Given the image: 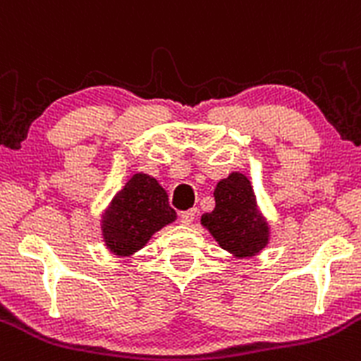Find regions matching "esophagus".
Returning a JSON list of instances; mask_svg holds the SVG:
<instances>
[{"label": "esophagus", "mask_w": 361, "mask_h": 361, "mask_svg": "<svg viewBox=\"0 0 361 361\" xmlns=\"http://www.w3.org/2000/svg\"><path fill=\"white\" fill-rule=\"evenodd\" d=\"M195 214H197V211H195V209H190V211L181 212L180 221L183 223V225H190V223L193 221V219H195Z\"/></svg>", "instance_id": "1"}]
</instances>
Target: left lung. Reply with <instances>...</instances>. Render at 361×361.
Wrapping results in <instances>:
<instances>
[{
    "label": "left lung",
    "instance_id": "obj_1",
    "mask_svg": "<svg viewBox=\"0 0 361 361\" xmlns=\"http://www.w3.org/2000/svg\"><path fill=\"white\" fill-rule=\"evenodd\" d=\"M216 207L202 216V225L223 249L238 257H249L268 244V225L256 209L250 181L231 173L214 190Z\"/></svg>",
    "mask_w": 361,
    "mask_h": 361
}]
</instances>
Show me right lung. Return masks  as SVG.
I'll return each instance as SVG.
<instances>
[{
	"label": "right lung",
	"mask_w": 361,
	"mask_h": 361,
	"mask_svg": "<svg viewBox=\"0 0 361 361\" xmlns=\"http://www.w3.org/2000/svg\"><path fill=\"white\" fill-rule=\"evenodd\" d=\"M176 219L168 193L157 180L135 174L112 200L102 221L104 238L112 252L128 256L142 249L152 235Z\"/></svg>",
	"instance_id": "obj_1"
}]
</instances>
